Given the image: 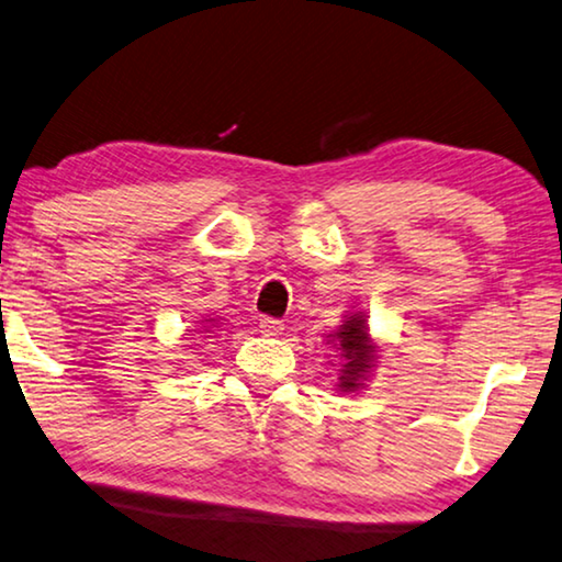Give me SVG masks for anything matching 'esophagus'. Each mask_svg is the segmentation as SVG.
Returning <instances> with one entry per match:
<instances>
[{"instance_id": "1", "label": "esophagus", "mask_w": 562, "mask_h": 562, "mask_svg": "<svg viewBox=\"0 0 562 562\" xmlns=\"http://www.w3.org/2000/svg\"><path fill=\"white\" fill-rule=\"evenodd\" d=\"M258 326H261L263 336H281L283 334V324L279 322V318H271V316H263L261 322H258Z\"/></svg>"}]
</instances>
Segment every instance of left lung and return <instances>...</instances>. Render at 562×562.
<instances>
[{
    "label": "left lung",
    "mask_w": 562,
    "mask_h": 562,
    "mask_svg": "<svg viewBox=\"0 0 562 562\" xmlns=\"http://www.w3.org/2000/svg\"><path fill=\"white\" fill-rule=\"evenodd\" d=\"M326 344L339 351V369H336L339 371V382H336L339 394H357L364 390L371 371L376 369L379 353H382L376 339H371L364 311L344 316V322L326 336Z\"/></svg>",
    "instance_id": "8db88e82"
}]
</instances>
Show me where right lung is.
<instances>
[{
    "label": "right lung",
    "instance_id": "obj_1",
    "mask_svg": "<svg viewBox=\"0 0 562 562\" xmlns=\"http://www.w3.org/2000/svg\"><path fill=\"white\" fill-rule=\"evenodd\" d=\"M218 324H221V318H203L201 329H203V334H211V326H218Z\"/></svg>",
    "mask_w": 562,
    "mask_h": 562
}]
</instances>
